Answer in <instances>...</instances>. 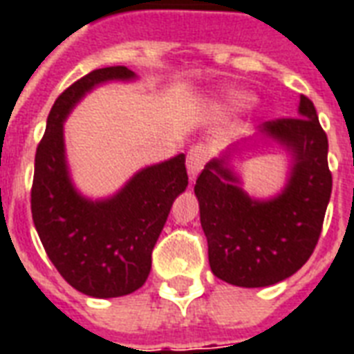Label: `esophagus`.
I'll return each instance as SVG.
<instances>
[{"label": "esophagus", "instance_id": "esophagus-1", "mask_svg": "<svg viewBox=\"0 0 354 354\" xmlns=\"http://www.w3.org/2000/svg\"><path fill=\"white\" fill-rule=\"evenodd\" d=\"M209 160V149L205 145H196L193 149L189 150L187 154V174L189 180L194 182L196 176L200 174V171L204 169V165Z\"/></svg>", "mask_w": 354, "mask_h": 354}]
</instances>
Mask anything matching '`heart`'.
Listing matches in <instances>:
<instances>
[{
    "label": "heart",
    "instance_id": "1",
    "mask_svg": "<svg viewBox=\"0 0 354 354\" xmlns=\"http://www.w3.org/2000/svg\"><path fill=\"white\" fill-rule=\"evenodd\" d=\"M253 101L252 93H248V91L242 90H232L226 91L224 95H222V104L230 110H242V108L250 106Z\"/></svg>",
    "mask_w": 354,
    "mask_h": 354
}]
</instances>
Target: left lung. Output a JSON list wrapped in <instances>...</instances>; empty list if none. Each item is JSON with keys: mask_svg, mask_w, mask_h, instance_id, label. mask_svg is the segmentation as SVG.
<instances>
[{"mask_svg": "<svg viewBox=\"0 0 354 354\" xmlns=\"http://www.w3.org/2000/svg\"><path fill=\"white\" fill-rule=\"evenodd\" d=\"M255 146H275L289 161L286 185L266 199L246 194L238 171ZM327 152L316 108L301 95L296 119L263 122L255 136L227 147L204 167L194 194L211 272L218 279L261 288L285 281L307 263L333 189Z\"/></svg>", "mask_w": 354, "mask_h": 354, "instance_id": "8db88e82", "label": "left lung"}]
</instances>
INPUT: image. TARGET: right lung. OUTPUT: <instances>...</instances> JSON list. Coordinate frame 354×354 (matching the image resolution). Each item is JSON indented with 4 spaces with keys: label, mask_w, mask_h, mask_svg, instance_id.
Returning <instances> with one entry per match:
<instances>
[{
    "label": "right lung",
    "mask_w": 354,
    "mask_h": 354,
    "mask_svg": "<svg viewBox=\"0 0 354 354\" xmlns=\"http://www.w3.org/2000/svg\"><path fill=\"white\" fill-rule=\"evenodd\" d=\"M124 66L91 71L53 104L35 158L30 211L47 257L69 285L108 299L132 294L150 274L152 250L187 187L185 154L133 172L110 196L90 198L75 185L66 154L64 122L88 93L108 82H133Z\"/></svg>",
    "instance_id": "add662e5"
}]
</instances>
